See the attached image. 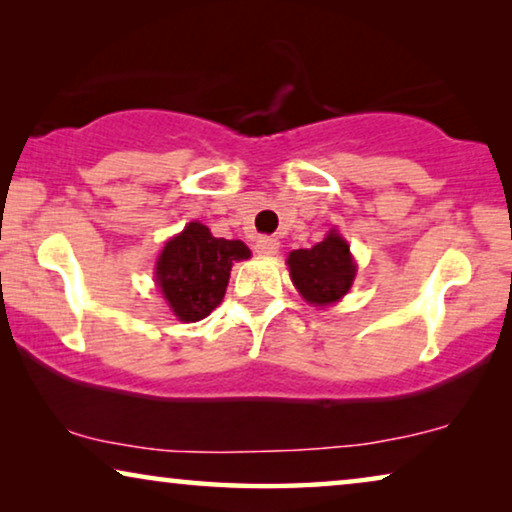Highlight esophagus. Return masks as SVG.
Returning <instances> with one entry per match:
<instances>
[{"label": "esophagus", "instance_id": "1", "mask_svg": "<svg viewBox=\"0 0 512 512\" xmlns=\"http://www.w3.org/2000/svg\"><path fill=\"white\" fill-rule=\"evenodd\" d=\"M278 248H280L278 239H271V236H259V239L255 241L257 255H273V253H278Z\"/></svg>", "mask_w": 512, "mask_h": 512}]
</instances>
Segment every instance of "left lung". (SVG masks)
<instances>
[{"label":"left lung","mask_w":512,"mask_h":512,"mask_svg":"<svg viewBox=\"0 0 512 512\" xmlns=\"http://www.w3.org/2000/svg\"><path fill=\"white\" fill-rule=\"evenodd\" d=\"M294 287L310 305H333L349 292L356 278V264L349 243L331 230L312 248L292 250L287 257Z\"/></svg>","instance_id":"8db88e82"}]
</instances>
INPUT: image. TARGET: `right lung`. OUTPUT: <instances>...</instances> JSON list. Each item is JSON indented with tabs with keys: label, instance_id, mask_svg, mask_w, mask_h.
I'll return each mask as SVG.
<instances>
[{
	"label": "right lung",
	"instance_id": "right-lung-1",
	"mask_svg": "<svg viewBox=\"0 0 512 512\" xmlns=\"http://www.w3.org/2000/svg\"><path fill=\"white\" fill-rule=\"evenodd\" d=\"M248 257L246 243L216 239L207 225L193 220L158 255V289L181 322H200L223 301L234 262Z\"/></svg>",
	"mask_w": 512,
	"mask_h": 512
}]
</instances>
